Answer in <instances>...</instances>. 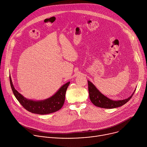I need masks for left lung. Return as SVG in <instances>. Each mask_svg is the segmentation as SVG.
Segmentation results:
<instances>
[{"instance_id":"1","label":"left lung","mask_w":147,"mask_h":147,"mask_svg":"<svg viewBox=\"0 0 147 147\" xmlns=\"http://www.w3.org/2000/svg\"><path fill=\"white\" fill-rule=\"evenodd\" d=\"M90 98L94 105L105 109H113L123 106L133 96L135 91L127 98L122 100H112L102 94L93 84L88 80Z\"/></svg>"}]
</instances>
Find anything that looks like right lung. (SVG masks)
<instances>
[{"instance_id":"1","label":"right lung","mask_w":147,"mask_h":147,"mask_svg":"<svg viewBox=\"0 0 147 147\" xmlns=\"http://www.w3.org/2000/svg\"><path fill=\"white\" fill-rule=\"evenodd\" d=\"M10 82L14 95L20 104L28 111L38 115H47L60 109L65 100L66 92L70 81L62 86L52 96L44 100H34L28 99L19 93L14 88L10 76Z\"/></svg>"}]
</instances>
